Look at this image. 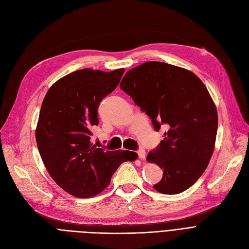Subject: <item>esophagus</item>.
Returning a JSON list of instances; mask_svg holds the SVG:
<instances>
[{
  "label": "esophagus",
  "mask_w": 249,
  "mask_h": 249,
  "mask_svg": "<svg viewBox=\"0 0 249 249\" xmlns=\"http://www.w3.org/2000/svg\"><path fill=\"white\" fill-rule=\"evenodd\" d=\"M137 153H138V156H139V159L141 160H145V155H146V152H145V150L144 149H139L138 151H137Z\"/></svg>",
  "instance_id": "esophagus-1"
}]
</instances>
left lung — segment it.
<instances>
[{"mask_svg":"<svg viewBox=\"0 0 249 249\" xmlns=\"http://www.w3.org/2000/svg\"><path fill=\"white\" fill-rule=\"evenodd\" d=\"M120 88L150 117L156 131L168 128L147 161L163 169L153 188L176 195L192 187L205 172L215 148L216 105L193 71L160 61H147L130 70Z\"/></svg>","mask_w":249,"mask_h":249,"instance_id":"1","label":"left lung"}]
</instances>
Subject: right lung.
<instances>
[{
  "label": "right lung",
  "mask_w": 249,
  "mask_h": 249,
  "mask_svg": "<svg viewBox=\"0 0 249 249\" xmlns=\"http://www.w3.org/2000/svg\"><path fill=\"white\" fill-rule=\"evenodd\" d=\"M124 69H84L52 85L41 105L35 137L50 177L65 192L90 198L106 189L113 174L135 152L105 151L90 140L98 125V107L120 83Z\"/></svg>",
  "instance_id": "1"
}]
</instances>
